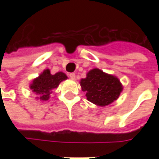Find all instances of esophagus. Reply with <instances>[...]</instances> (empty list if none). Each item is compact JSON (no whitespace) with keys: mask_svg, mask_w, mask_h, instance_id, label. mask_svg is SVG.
<instances>
[{"mask_svg":"<svg viewBox=\"0 0 159 159\" xmlns=\"http://www.w3.org/2000/svg\"><path fill=\"white\" fill-rule=\"evenodd\" d=\"M69 77H70V79H71V80H75L76 75H75V73H70V74H69Z\"/></svg>","mask_w":159,"mask_h":159,"instance_id":"esophagus-1","label":"esophagus"}]
</instances>
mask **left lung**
Returning <instances> with one entry per match:
<instances>
[{
	"mask_svg": "<svg viewBox=\"0 0 159 159\" xmlns=\"http://www.w3.org/2000/svg\"><path fill=\"white\" fill-rule=\"evenodd\" d=\"M80 83L81 90L86 92L88 101L101 107L111 104L123 90L119 78L98 68L89 70L87 77L81 79Z\"/></svg>",
	"mask_w": 159,
	"mask_h": 159,
	"instance_id": "1",
	"label": "left lung"
}]
</instances>
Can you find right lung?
<instances>
[{"mask_svg": "<svg viewBox=\"0 0 159 159\" xmlns=\"http://www.w3.org/2000/svg\"><path fill=\"white\" fill-rule=\"evenodd\" d=\"M66 74L58 71L56 74H51L49 69H45L39 76L33 80L29 88L36 95V99L40 101H48L50 98L53 89H57L59 84L67 80Z\"/></svg>", "mask_w": 159, "mask_h": 159, "instance_id": "add662e5", "label": "right lung"}]
</instances>
